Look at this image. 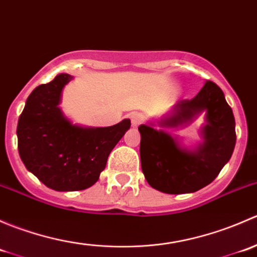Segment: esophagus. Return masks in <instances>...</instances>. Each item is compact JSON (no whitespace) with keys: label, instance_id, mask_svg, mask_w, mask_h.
I'll return each instance as SVG.
<instances>
[{"label":"esophagus","instance_id":"1","mask_svg":"<svg viewBox=\"0 0 257 257\" xmlns=\"http://www.w3.org/2000/svg\"><path fill=\"white\" fill-rule=\"evenodd\" d=\"M144 118L141 113H132L131 114V121L133 126H138L139 124L143 123Z\"/></svg>","mask_w":257,"mask_h":257}]
</instances>
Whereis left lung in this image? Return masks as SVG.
<instances>
[{"instance_id": "1", "label": "left lung", "mask_w": 257, "mask_h": 257, "mask_svg": "<svg viewBox=\"0 0 257 257\" xmlns=\"http://www.w3.org/2000/svg\"><path fill=\"white\" fill-rule=\"evenodd\" d=\"M204 110V142L195 150L180 148L167 132L139 126L142 170L152 188L167 194L194 193L209 185L229 162L236 143L235 118L224 92L211 80H206L193 99L179 100L172 116L160 125H183Z\"/></svg>"}]
</instances>
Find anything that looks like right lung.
Masks as SVG:
<instances>
[{
	"label": "right lung",
	"instance_id": "obj_1",
	"mask_svg": "<svg viewBox=\"0 0 257 257\" xmlns=\"http://www.w3.org/2000/svg\"><path fill=\"white\" fill-rule=\"evenodd\" d=\"M71 79L69 74H58L33 89L17 124L21 160L57 191L84 190L97 183L110 152L131 128L129 119L104 128L72 124L58 107Z\"/></svg>",
	"mask_w": 257,
	"mask_h": 257
}]
</instances>
